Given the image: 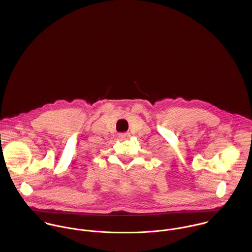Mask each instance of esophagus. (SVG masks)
<instances>
[{
  "instance_id": "obj_1",
  "label": "esophagus",
  "mask_w": 252,
  "mask_h": 252,
  "mask_svg": "<svg viewBox=\"0 0 252 252\" xmlns=\"http://www.w3.org/2000/svg\"><path fill=\"white\" fill-rule=\"evenodd\" d=\"M121 140H127V139H129L130 137H131V135L129 134V133H121V134H119V136H118Z\"/></svg>"
}]
</instances>
